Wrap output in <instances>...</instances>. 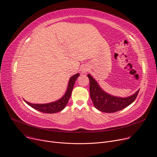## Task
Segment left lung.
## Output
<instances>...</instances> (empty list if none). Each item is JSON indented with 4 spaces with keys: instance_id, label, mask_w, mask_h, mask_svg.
<instances>
[{
    "instance_id": "8db88e82",
    "label": "left lung",
    "mask_w": 157,
    "mask_h": 157,
    "mask_svg": "<svg viewBox=\"0 0 157 157\" xmlns=\"http://www.w3.org/2000/svg\"><path fill=\"white\" fill-rule=\"evenodd\" d=\"M88 77L91 99L95 108L104 113H115L125 108L136 100L139 92V90L133 95L126 98L114 97L104 92L90 74H88Z\"/></svg>"
}]
</instances>
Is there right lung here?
I'll use <instances>...</instances> for the list:
<instances>
[{
	"mask_svg": "<svg viewBox=\"0 0 157 157\" xmlns=\"http://www.w3.org/2000/svg\"><path fill=\"white\" fill-rule=\"evenodd\" d=\"M79 76V74H76L75 75L72 76L69 81L67 90L66 91L65 94L59 99V101H55L54 102L44 104H31L27 101H25L28 105L31 106L32 108H34L39 111H40L44 113H55L57 112L61 111L63 110L65 105L68 103V101L71 96L72 90L73 89L74 83L78 77Z\"/></svg>",
	"mask_w": 157,
	"mask_h": 157,
	"instance_id": "right-lung-1",
	"label": "right lung"
}]
</instances>
